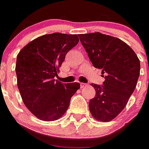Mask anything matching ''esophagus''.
<instances>
[{
  "label": "esophagus",
  "instance_id": "34e87169",
  "mask_svg": "<svg viewBox=\"0 0 149 149\" xmlns=\"http://www.w3.org/2000/svg\"><path fill=\"white\" fill-rule=\"evenodd\" d=\"M88 84H84V83H81L80 84V86H81V88H86V86H88Z\"/></svg>",
  "mask_w": 149,
  "mask_h": 149
}]
</instances>
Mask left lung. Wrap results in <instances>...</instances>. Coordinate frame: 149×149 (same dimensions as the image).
Segmentation results:
<instances>
[{"label":"left lung","instance_id":"1","mask_svg":"<svg viewBox=\"0 0 149 149\" xmlns=\"http://www.w3.org/2000/svg\"><path fill=\"white\" fill-rule=\"evenodd\" d=\"M78 36L92 65L101 69L105 79L102 85L91 84L96 95L89 101L90 112L97 120L110 121L125 107L134 91L140 61L130 47L116 37L100 32Z\"/></svg>","mask_w":149,"mask_h":149}]
</instances>
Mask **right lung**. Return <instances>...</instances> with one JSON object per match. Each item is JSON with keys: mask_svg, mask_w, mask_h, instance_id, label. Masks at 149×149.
Listing matches in <instances>:
<instances>
[{"mask_svg": "<svg viewBox=\"0 0 149 149\" xmlns=\"http://www.w3.org/2000/svg\"><path fill=\"white\" fill-rule=\"evenodd\" d=\"M76 34L53 33L37 37L17 55V86L24 103L31 113L44 121L63 116L79 83L55 81L66 54L79 42Z\"/></svg>", "mask_w": 149, "mask_h": 149, "instance_id": "obj_1", "label": "right lung"}]
</instances>
